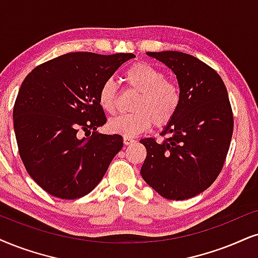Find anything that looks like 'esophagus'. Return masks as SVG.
I'll use <instances>...</instances> for the list:
<instances>
[{"label": "esophagus", "instance_id": "obj_1", "mask_svg": "<svg viewBox=\"0 0 258 258\" xmlns=\"http://www.w3.org/2000/svg\"><path fill=\"white\" fill-rule=\"evenodd\" d=\"M135 142H136V140L131 138V137H123V144H125V145H130V144H132V143H135Z\"/></svg>", "mask_w": 258, "mask_h": 258}]
</instances>
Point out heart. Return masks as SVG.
<instances>
[{"instance_id":"b5f03b06","label":"heart","mask_w":258,"mask_h":258,"mask_svg":"<svg viewBox=\"0 0 258 258\" xmlns=\"http://www.w3.org/2000/svg\"><path fill=\"white\" fill-rule=\"evenodd\" d=\"M127 86L138 91L132 105L133 113L122 114L108 121V130L123 137H135L150 126H164L177 114L182 102L178 84L165 80V75L148 63H136L123 73ZM99 105L113 114L116 107V86L113 80L102 83L99 91Z\"/></svg>"}]
</instances>
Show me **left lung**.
Instances as JSON below:
<instances>
[{
	"label": "left lung",
	"mask_w": 258,
	"mask_h": 258,
	"mask_svg": "<svg viewBox=\"0 0 258 258\" xmlns=\"http://www.w3.org/2000/svg\"><path fill=\"white\" fill-rule=\"evenodd\" d=\"M170 68L177 78L182 102L164 127L162 142L140 140L146 158L140 174L150 187L169 200H185L216 181L229 152L233 114L226 87L216 70L177 51L148 52Z\"/></svg>",
	"instance_id": "1"
}]
</instances>
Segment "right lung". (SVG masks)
<instances>
[{
    "label": "right lung",
    "mask_w": 258,
    "mask_h": 258,
    "mask_svg": "<svg viewBox=\"0 0 258 258\" xmlns=\"http://www.w3.org/2000/svg\"><path fill=\"white\" fill-rule=\"evenodd\" d=\"M133 53L73 52L45 61L21 84L13 118L19 153L33 180L53 197L90 193L122 149L120 135L96 131L107 121L99 91ZM82 133H91L88 139Z\"/></svg>",
    "instance_id": "right-lung-1"
}]
</instances>
